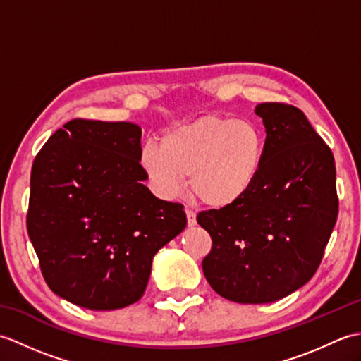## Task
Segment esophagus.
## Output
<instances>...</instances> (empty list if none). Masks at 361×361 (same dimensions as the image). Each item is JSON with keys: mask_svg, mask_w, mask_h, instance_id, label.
Masks as SVG:
<instances>
[{"mask_svg": "<svg viewBox=\"0 0 361 361\" xmlns=\"http://www.w3.org/2000/svg\"><path fill=\"white\" fill-rule=\"evenodd\" d=\"M186 217H188V225L189 226H194L197 224V219H195V211L186 208Z\"/></svg>", "mask_w": 361, "mask_h": 361, "instance_id": "esophagus-1", "label": "esophagus"}]
</instances>
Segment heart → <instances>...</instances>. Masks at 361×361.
<instances>
[{
  "label": "heart",
  "mask_w": 361,
  "mask_h": 361,
  "mask_svg": "<svg viewBox=\"0 0 361 361\" xmlns=\"http://www.w3.org/2000/svg\"><path fill=\"white\" fill-rule=\"evenodd\" d=\"M264 153L265 133L257 122L211 114L164 135L161 149L147 144L140 161L159 195H176L189 176L198 202L224 208L255 185Z\"/></svg>",
  "instance_id": "b5f03b06"
}]
</instances>
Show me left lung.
Wrapping results in <instances>:
<instances>
[{"instance_id":"1","label":"left lung","mask_w":361,"mask_h":361,"mask_svg":"<svg viewBox=\"0 0 361 361\" xmlns=\"http://www.w3.org/2000/svg\"><path fill=\"white\" fill-rule=\"evenodd\" d=\"M265 153L255 185L235 203L202 211L212 248L209 286L229 301L267 304L317 273L338 216L332 150L296 106L264 102Z\"/></svg>"}]
</instances>
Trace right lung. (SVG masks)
Segmentation results:
<instances>
[{
  "instance_id": "1",
  "label": "right lung",
  "mask_w": 361,
  "mask_h": 361,
  "mask_svg": "<svg viewBox=\"0 0 361 361\" xmlns=\"http://www.w3.org/2000/svg\"><path fill=\"white\" fill-rule=\"evenodd\" d=\"M141 152L136 124L75 118L34 159L29 239L48 287L80 307L140 301L153 256L186 228L185 206L142 185Z\"/></svg>"
}]
</instances>
